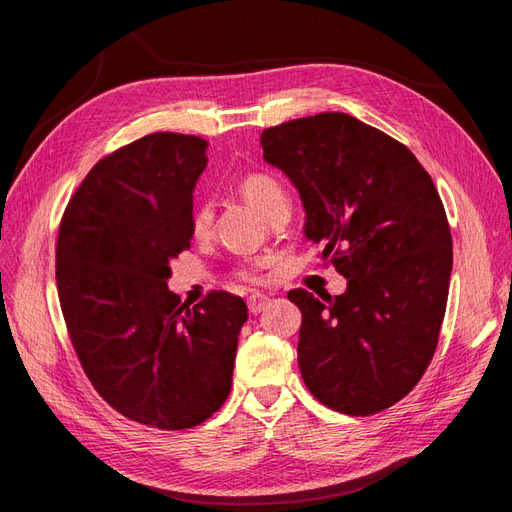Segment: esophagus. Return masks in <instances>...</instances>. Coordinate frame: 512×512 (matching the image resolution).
I'll return each mask as SVG.
<instances>
[{
	"mask_svg": "<svg viewBox=\"0 0 512 512\" xmlns=\"http://www.w3.org/2000/svg\"><path fill=\"white\" fill-rule=\"evenodd\" d=\"M269 297L267 294H262V292H252L250 297H247V307H250V312L252 314H260V312H265V307L269 305Z\"/></svg>",
	"mask_w": 512,
	"mask_h": 512,
	"instance_id": "1",
	"label": "esophagus"
}]
</instances>
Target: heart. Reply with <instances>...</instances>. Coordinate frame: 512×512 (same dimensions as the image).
Segmentation results:
<instances>
[{"label":"heart","mask_w":512,"mask_h":512,"mask_svg":"<svg viewBox=\"0 0 512 512\" xmlns=\"http://www.w3.org/2000/svg\"><path fill=\"white\" fill-rule=\"evenodd\" d=\"M239 190L243 194L245 200H250V203L262 211L265 215H269L275 205L280 203L284 196V190L280 188V183H277L273 177L265 175V173H252L241 179L239 183ZM192 232L196 237H203L211 230L213 224V205L207 203V200H200V203L194 205L192 209ZM258 265H252L250 269H243L239 275L243 280H258Z\"/></svg>","instance_id":"b5f03b06"}]
</instances>
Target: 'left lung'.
<instances>
[{
    "label": "left lung",
    "instance_id": "8db88e82",
    "mask_svg": "<svg viewBox=\"0 0 512 512\" xmlns=\"http://www.w3.org/2000/svg\"><path fill=\"white\" fill-rule=\"evenodd\" d=\"M305 209V237L348 280L301 309L299 367L320 404L350 416L404 399L438 346L453 269L440 194L414 153L346 113L292 119L260 134Z\"/></svg>",
    "mask_w": 512,
    "mask_h": 512
}]
</instances>
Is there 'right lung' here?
I'll list each match as a JSON object with an SVG mask.
<instances>
[{"label":"right lung","instance_id":"1","mask_svg":"<svg viewBox=\"0 0 512 512\" xmlns=\"http://www.w3.org/2000/svg\"><path fill=\"white\" fill-rule=\"evenodd\" d=\"M205 151V138L175 132L113 151L70 198L57 237L59 303L89 382L119 414L166 431L222 408L247 320L235 294L185 307L166 284L194 235Z\"/></svg>","mask_w":512,"mask_h":512}]
</instances>
